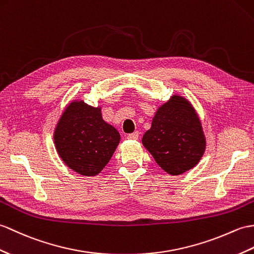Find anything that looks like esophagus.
<instances>
[{
  "label": "esophagus",
  "instance_id": "1",
  "mask_svg": "<svg viewBox=\"0 0 254 254\" xmlns=\"http://www.w3.org/2000/svg\"><path fill=\"white\" fill-rule=\"evenodd\" d=\"M139 136V133L138 132H134V133H131L127 135V138L128 139H137Z\"/></svg>",
  "mask_w": 254,
  "mask_h": 254
}]
</instances>
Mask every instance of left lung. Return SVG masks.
I'll return each mask as SVG.
<instances>
[{"label": "left lung", "mask_w": 254, "mask_h": 254, "mask_svg": "<svg viewBox=\"0 0 254 254\" xmlns=\"http://www.w3.org/2000/svg\"><path fill=\"white\" fill-rule=\"evenodd\" d=\"M141 143L162 170L179 175L199 162L205 138L199 118L185 98L173 96L152 119Z\"/></svg>", "instance_id": "obj_1"}]
</instances>
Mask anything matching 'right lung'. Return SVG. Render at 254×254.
<instances>
[{
  "mask_svg": "<svg viewBox=\"0 0 254 254\" xmlns=\"http://www.w3.org/2000/svg\"><path fill=\"white\" fill-rule=\"evenodd\" d=\"M58 155L76 173L98 174L120 141L117 129L103 120L100 108L72 102L64 111L54 133Z\"/></svg>",
  "mask_w": 254,
  "mask_h": 254,
  "instance_id": "obj_1",
  "label": "right lung"
}]
</instances>
